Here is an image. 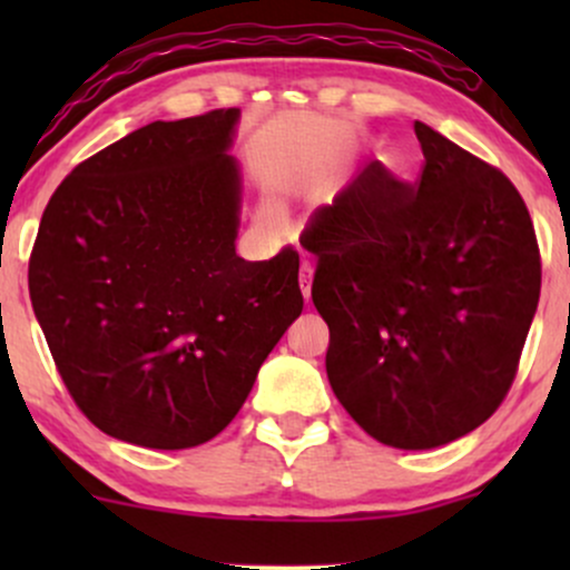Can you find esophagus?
Here are the masks:
<instances>
[{"instance_id": "esophagus-1", "label": "esophagus", "mask_w": 570, "mask_h": 570, "mask_svg": "<svg viewBox=\"0 0 570 570\" xmlns=\"http://www.w3.org/2000/svg\"><path fill=\"white\" fill-rule=\"evenodd\" d=\"M311 276H313V267L307 259H303V271H299V281H303V297L311 299Z\"/></svg>"}]
</instances>
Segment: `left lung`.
<instances>
[{
  "instance_id": "obj_1",
  "label": "left lung",
  "mask_w": 570,
  "mask_h": 570,
  "mask_svg": "<svg viewBox=\"0 0 570 570\" xmlns=\"http://www.w3.org/2000/svg\"><path fill=\"white\" fill-rule=\"evenodd\" d=\"M415 185L370 163L307 227L326 375L377 442L440 448L512 389L541 292L525 200L499 168L415 122Z\"/></svg>"
}]
</instances>
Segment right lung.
Returning <instances> with one entry per match:
<instances>
[{"instance_id":"right-lung-1","label":"right lung","mask_w":570,"mask_h":570,"mask_svg":"<svg viewBox=\"0 0 570 570\" xmlns=\"http://www.w3.org/2000/svg\"><path fill=\"white\" fill-rule=\"evenodd\" d=\"M235 122L238 109H214L134 130L82 160L39 222L35 316L75 404L115 440H214L303 313L292 246L235 254Z\"/></svg>"}]
</instances>
